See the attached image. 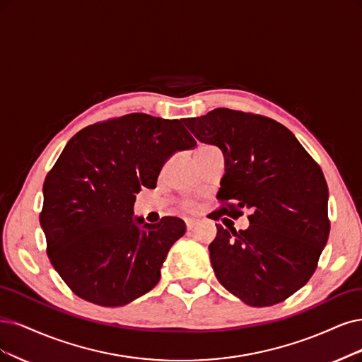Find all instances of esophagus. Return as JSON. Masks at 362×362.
I'll list each match as a JSON object with an SVG mask.
<instances>
[{
    "label": "esophagus",
    "instance_id": "34e87169",
    "mask_svg": "<svg viewBox=\"0 0 362 362\" xmlns=\"http://www.w3.org/2000/svg\"><path fill=\"white\" fill-rule=\"evenodd\" d=\"M195 221L194 219H188V221H186V230H188V231H192L194 230V226H195Z\"/></svg>",
    "mask_w": 362,
    "mask_h": 362
}]
</instances>
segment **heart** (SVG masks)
Listing matches in <instances>:
<instances>
[{"instance_id":"heart-1","label":"heart","mask_w":362,"mask_h":362,"mask_svg":"<svg viewBox=\"0 0 362 362\" xmlns=\"http://www.w3.org/2000/svg\"><path fill=\"white\" fill-rule=\"evenodd\" d=\"M213 149H216V147H213V146H210V144H202V146L197 147L195 156H197V155H202V153H206V152L213 151ZM183 209L188 210V211H195V210H197V204L192 203V202H185V203H183Z\"/></svg>"}]
</instances>
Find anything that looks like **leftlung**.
Masks as SVG:
<instances>
[{"label": "left lung", "mask_w": 362, "mask_h": 362, "mask_svg": "<svg viewBox=\"0 0 362 362\" xmlns=\"http://www.w3.org/2000/svg\"><path fill=\"white\" fill-rule=\"evenodd\" d=\"M197 140L225 156L211 213L237 219L249 209L247 230H225L209 246L221 285L253 307L285 301L313 276L329 234L328 186L296 136L267 116L215 109L183 119Z\"/></svg>", "instance_id": "1"}]
</instances>
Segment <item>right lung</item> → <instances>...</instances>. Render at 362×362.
I'll list each match as a JSON object with an SVG mask.
<instances>
[{"mask_svg": "<svg viewBox=\"0 0 362 362\" xmlns=\"http://www.w3.org/2000/svg\"><path fill=\"white\" fill-rule=\"evenodd\" d=\"M195 146L182 120L146 113L89 125L66 143L45 179L40 223L53 269L77 297L119 307L155 288L186 225L132 219V206L174 152Z\"/></svg>", "mask_w": 362, "mask_h": 362, "instance_id": "obj_1", "label": "right lung"}]
</instances>
